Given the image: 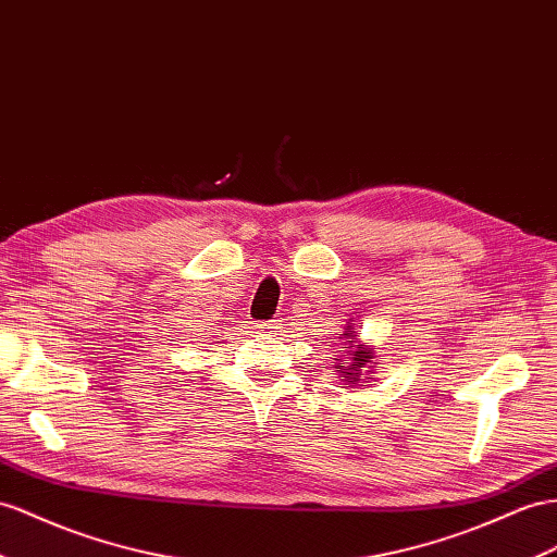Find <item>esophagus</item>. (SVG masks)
<instances>
[{"mask_svg": "<svg viewBox=\"0 0 557 557\" xmlns=\"http://www.w3.org/2000/svg\"><path fill=\"white\" fill-rule=\"evenodd\" d=\"M256 326H259V332L263 336L273 338V336H277L282 332V320H270V322H261V324H256Z\"/></svg>", "mask_w": 557, "mask_h": 557, "instance_id": "obj_1", "label": "esophagus"}]
</instances>
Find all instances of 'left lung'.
Here are the masks:
<instances>
[{
  "mask_svg": "<svg viewBox=\"0 0 557 557\" xmlns=\"http://www.w3.org/2000/svg\"><path fill=\"white\" fill-rule=\"evenodd\" d=\"M341 338H350V334H341ZM348 348H352V350H348L352 358H350V362H346L348 367H346V372H341L344 374L346 379L344 381H348V383H358L360 381V374H362V367L367 364V362H372V358H374V352L369 350V348H358L355 350V346H352V341H348ZM341 369V367H338Z\"/></svg>",
  "mask_w": 557,
  "mask_h": 557,
  "instance_id": "obj_1",
  "label": "left lung"
}]
</instances>
